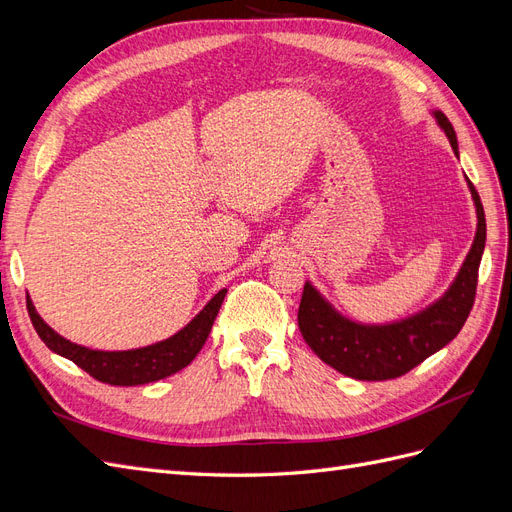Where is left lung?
<instances>
[{
    "label": "left lung",
    "instance_id": "1",
    "mask_svg": "<svg viewBox=\"0 0 512 512\" xmlns=\"http://www.w3.org/2000/svg\"><path fill=\"white\" fill-rule=\"evenodd\" d=\"M433 117L459 156L451 121L442 111H433ZM468 188L478 218L474 243L451 288L423 312L389 324H361L339 314L312 284L305 282L299 305V329L320 361L354 380H391L408 374L457 337L472 312L478 267L487 239L483 203L470 181Z\"/></svg>",
    "mask_w": 512,
    "mask_h": 512
}]
</instances>
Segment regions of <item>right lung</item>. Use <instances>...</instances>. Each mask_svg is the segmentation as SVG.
<instances>
[{"label":"right lung","mask_w":512,"mask_h":512,"mask_svg":"<svg viewBox=\"0 0 512 512\" xmlns=\"http://www.w3.org/2000/svg\"><path fill=\"white\" fill-rule=\"evenodd\" d=\"M224 297L226 288L215 294V297L196 314V318H192V322L185 324L179 333L164 339V342L117 352L91 350L79 344H72L70 339L55 333L49 324L40 318L29 297L27 312L46 348H51L59 356H66V359L85 369L91 378H96L100 382L113 386H136L173 376L194 361V356L207 342Z\"/></svg>","instance_id":"add662e5"}]
</instances>
